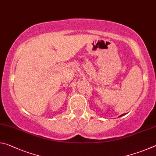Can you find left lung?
<instances>
[{
    "mask_svg": "<svg viewBox=\"0 0 156 156\" xmlns=\"http://www.w3.org/2000/svg\"><path fill=\"white\" fill-rule=\"evenodd\" d=\"M124 114H125V113H124ZM124 114H122V115H120V117H121V116H122V115H124Z\"/></svg>",
    "mask_w": 156,
    "mask_h": 156,
    "instance_id": "1",
    "label": "left lung"
}]
</instances>
